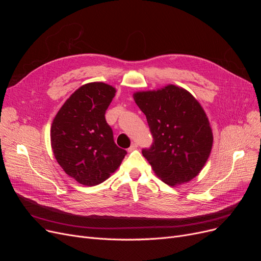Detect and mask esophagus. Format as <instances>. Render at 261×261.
Wrapping results in <instances>:
<instances>
[{
	"label": "esophagus",
	"mask_w": 261,
	"mask_h": 261,
	"mask_svg": "<svg viewBox=\"0 0 261 261\" xmlns=\"http://www.w3.org/2000/svg\"><path fill=\"white\" fill-rule=\"evenodd\" d=\"M139 147V145H138V143H132V145L128 148V151L129 152H131V151H133V150H135L136 148Z\"/></svg>",
	"instance_id": "34e87169"
}]
</instances>
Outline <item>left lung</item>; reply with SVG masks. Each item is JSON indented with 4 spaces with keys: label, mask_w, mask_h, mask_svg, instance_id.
Instances as JSON below:
<instances>
[{
    "label": "left lung",
    "mask_w": 261,
    "mask_h": 261,
    "mask_svg": "<svg viewBox=\"0 0 261 261\" xmlns=\"http://www.w3.org/2000/svg\"><path fill=\"white\" fill-rule=\"evenodd\" d=\"M134 100L146 115L153 138L142 153L156 175L170 186L193 180L213 146V132L200 103L186 90L172 85L135 93Z\"/></svg>",
    "instance_id": "1"
}]
</instances>
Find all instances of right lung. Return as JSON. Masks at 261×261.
<instances>
[{"label":"right lung","mask_w":261,"mask_h":261,"mask_svg":"<svg viewBox=\"0 0 261 261\" xmlns=\"http://www.w3.org/2000/svg\"><path fill=\"white\" fill-rule=\"evenodd\" d=\"M115 92L103 82L82 86L53 121L50 142L55 158L82 185L95 186L106 181L127 154L115 144L105 117Z\"/></svg>","instance_id":"add662e5"}]
</instances>
